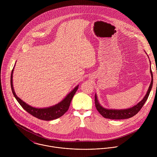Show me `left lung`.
Wrapping results in <instances>:
<instances>
[{"label": "left lung", "mask_w": 157, "mask_h": 157, "mask_svg": "<svg viewBox=\"0 0 157 157\" xmlns=\"http://www.w3.org/2000/svg\"><path fill=\"white\" fill-rule=\"evenodd\" d=\"M150 61V60H149ZM151 63V61H150ZM151 66V65H150ZM150 72L151 74V82L150 84V86L148 88V90L147 91L146 94L138 104L134 106L132 108H128V109H106L103 108L101 105L100 104L97 96L95 94V107L97 109L98 112L105 118H109V119H112V120H121V119H127L131 117H132L136 115L138 112L140 111V109L142 108L144 104L145 103L146 101L147 100L150 92L152 90V85H153V74L151 70V67L150 68Z\"/></svg>", "instance_id": "obj_1"}]
</instances>
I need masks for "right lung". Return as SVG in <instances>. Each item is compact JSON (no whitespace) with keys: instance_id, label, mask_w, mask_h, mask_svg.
Instances as JSON below:
<instances>
[{"instance_id":"obj_1","label":"right lung","mask_w":157,"mask_h":157,"mask_svg":"<svg viewBox=\"0 0 157 157\" xmlns=\"http://www.w3.org/2000/svg\"><path fill=\"white\" fill-rule=\"evenodd\" d=\"M13 67L11 75V90L13 92V94L17 100V101L19 102V103L21 105V106L26 111L30 113L31 115H33L34 117L46 121H49L57 119L60 117H62L65 112L67 111L69 108L71 101L75 94L78 88V85L75 86L72 91H71L65 97V98L63 99L59 103L48 107V108H37L33 107L28 104H26L25 102H24L20 98H19L17 95L15 93V91L13 88V74L14 71Z\"/></svg>"}]
</instances>
